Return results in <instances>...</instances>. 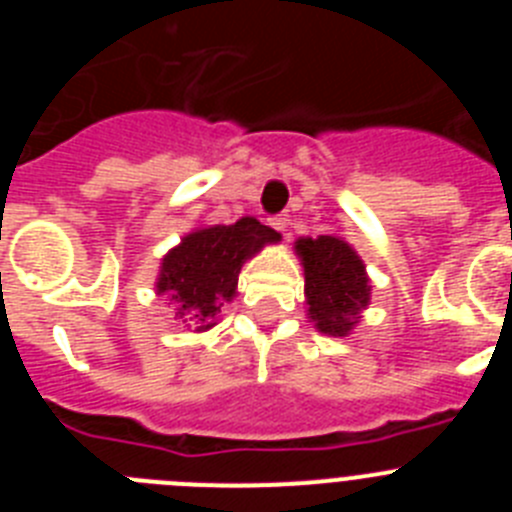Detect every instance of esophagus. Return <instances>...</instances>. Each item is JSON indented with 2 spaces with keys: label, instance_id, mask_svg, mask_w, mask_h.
Returning <instances> with one entry per match:
<instances>
[{
  "label": "esophagus",
  "instance_id": "obj_1",
  "mask_svg": "<svg viewBox=\"0 0 512 512\" xmlns=\"http://www.w3.org/2000/svg\"><path fill=\"white\" fill-rule=\"evenodd\" d=\"M269 225L274 230H279V233H284L289 225V220H287V215H274V217H269Z\"/></svg>",
  "mask_w": 512,
  "mask_h": 512
}]
</instances>
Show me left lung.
<instances>
[{
	"label": "left lung",
	"mask_w": 512,
	"mask_h": 512,
	"mask_svg": "<svg viewBox=\"0 0 512 512\" xmlns=\"http://www.w3.org/2000/svg\"><path fill=\"white\" fill-rule=\"evenodd\" d=\"M307 318L325 336H348L372 300V284L359 253L338 235L300 238Z\"/></svg>",
	"instance_id": "left-lung-1"
}]
</instances>
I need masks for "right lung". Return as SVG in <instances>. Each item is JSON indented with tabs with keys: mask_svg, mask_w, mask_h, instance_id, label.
I'll list each match as a JSON object with an SVG mask.
<instances>
[{
	"mask_svg": "<svg viewBox=\"0 0 512 512\" xmlns=\"http://www.w3.org/2000/svg\"><path fill=\"white\" fill-rule=\"evenodd\" d=\"M277 241L282 235L256 217L192 230L161 261L156 292L166 295L176 320L197 330L212 328L220 307L235 297L241 266L266 243Z\"/></svg>",
	"mask_w": 512,
	"mask_h": 512,
	"instance_id": "add662e5",
	"label": "right lung"
}]
</instances>
